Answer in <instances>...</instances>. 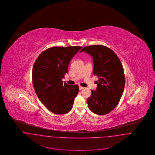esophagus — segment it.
Returning <instances> with one entry per match:
<instances>
[{
	"label": "esophagus",
	"mask_w": 155,
	"mask_h": 155,
	"mask_svg": "<svg viewBox=\"0 0 155 155\" xmlns=\"http://www.w3.org/2000/svg\"><path fill=\"white\" fill-rule=\"evenodd\" d=\"M84 89V88L82 87H81V86L79 87V89H80V90H82V89Z\"/></svg>",
	"instance_id": "esophagus-1"
}]
</instances>
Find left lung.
Wrapping results in <instances>:
<instances>
[{
    "instance_id": "1",
    "label": "left lung",
    "mask_w": 155,
    "mask_h": 155,
    "mask_svg": "<svg viewBox=\"0 0 155 155\" xmlns=\"http://www.w3.org/2000/svg\"><path fill=\"white\" fill-rule=\"evenodd\" d=\"M93 58L94 75L98 78L96 91L87 99L89 108L98 115L106 114L118 104L125 86V75L121 63L110 48L103 45L88 46L80 52Z\"/></svg>"
}]
</instances>
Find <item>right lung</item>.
Segmentation results:
<instances>
[{
	"label": "right lung",
	"instance_id": "obj_1",
	"mask_svg": "<svg viewBox=\"0 0 155 155\" xmlns=\"http://www.w3.org/2000/svg\"><path fill=\"white\" fill-rule=\"evenodd\" d=\"M81 46L50 48L42 52L32 69V82L40 101L49 110L58 114L71 110L78 94V85L63 84L71 60Z\"/></svg>",
	"mask_w": 155,
	"mask_h": 155
}]
</instances>
